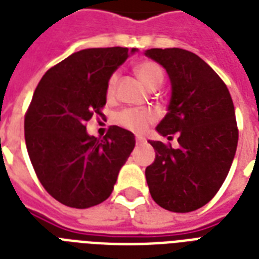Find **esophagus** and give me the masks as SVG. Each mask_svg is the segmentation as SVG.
I'll list each match as a JSON object with an SVG mask.
<instances>
[{
  "label": "esophagus",
  "instance_id": "esophagus-1",
  "mask_svg": "<svg viewBox=\"0 0 259 259\" xmlns=\"http://www.w3.org/2000/svg\"><path fill=\"white\" fill-rule=\"evenodd\" d=\"M136 142H137V145H142V144H145L146 140L144 137H140V136H138V137H136Z\"/></svg>",
  "mask_w": 259,
  "mask_h": 259
}]
</instances>
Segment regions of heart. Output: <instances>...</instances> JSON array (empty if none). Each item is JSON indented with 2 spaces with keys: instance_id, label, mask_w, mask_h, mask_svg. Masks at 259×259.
<instances>
[{
  "instance_id": "b5f03b06",
  "label": "heart",
  "mask_w": 259,
  "mask_h": 259,
  "mask_svg": "<svg viewBox=\"0 0 259 259\" xmlns=\"http://www.w3.org/2000/svg\"><path fill=\"white\" fill-rule=\"evenodd\" d=\"M136 74L141 82L145 84L149 90L158 87L162 83L164 79V71L157 63L145 60V62L138 63L136 67ZM115 84H117V75L113 74L110 76L107 86H106V95L113 97L115 91ZM156 117L152 111L146 109H125L121 113L117 114L115 121L123 129L130 130L133 133H142L148 129L150 123H153Z\"/></svg>"
}]
</instances>
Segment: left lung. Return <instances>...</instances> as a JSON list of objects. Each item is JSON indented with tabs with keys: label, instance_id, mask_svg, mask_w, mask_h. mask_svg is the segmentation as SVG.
<instances>
[{
	"label": "left lung",
	"instance_id": "8db88e82",
	"mask_svg": "<svg viewBox=\"0 0 259 259\" xmlns=\"http://www.w3.org/2000/svg\"><path fill=\"white\" fill-rule=\"evenodd\" d=\"M172 84L168 113L156 127L179 146L149 141L156 158L145 170L153 200L172 212H191L212 199L229 175L238 145L235 109L221 76L193 52L152 48Z\"/></svg>",
	"mask_w": 259,
	"mask_h": 259
}]
</instances>
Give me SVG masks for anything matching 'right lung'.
I'll use <instances>...</instances> for the list:
<instances>
[{
    "mask_svg": "<svg viewBox=\"0 0 259 259\" xmlns=\"http://www.w3.org/2000/svg\"><path fill=\"white\" fill-rule=\"evenodd\" d=\"M127 56L122 47L79 51L47 71L34 90L24 121L26 150L42 187L67 207L105 201L134 149V134L119 126L102 140L86 130L93 115H103L107 82Z\"/></svg>",
    "mask_w": 259,
    "mask_h": 259,
    "instance_id": "1",
    "label": "right lung"
}]
</instances>
